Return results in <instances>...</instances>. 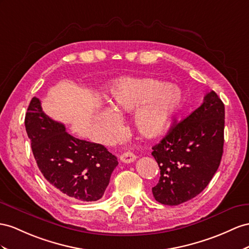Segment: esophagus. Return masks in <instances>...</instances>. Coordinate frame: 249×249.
<instances>
[{
	"instance_id": "1",
	"label": "esophagus",
	"mask_w": 249,
	"mask_h": 249,
	"mask_svg": "<svg viewBox=\"0 0 249 249\" xmlns=\"http://www.w3.org/2000/svg\"><path fill=\"white\" fill-rule=\"evenodd\" d=\"M120 159L123 163H132L136 160L137 157L136 155H133L132 152H124V154L120 157Z\"/></svg>"
}]
</instances>
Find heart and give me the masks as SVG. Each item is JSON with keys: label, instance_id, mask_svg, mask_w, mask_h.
I'll list each match as a JSON object with an SVG mask.
<instances>
[{"label": "heart", "instance_id": "obj_1", "mask_svg": "<svg viewBox=\"0 0 249 249\" xmlns=\"http://www.w3.org/2000/svg\"><path fill=\"white\" fill-rule=\"evenodd\" d=\"M110 110H102L95 118L98 130L106 139L118 131V117L133 110L132 124L141 137L155 139L168 129L179 110L183 94L179 88L155 78H124L109 87Z\"/></svg>", "mask_w": 249, "mask_h": 249}]
</instances>
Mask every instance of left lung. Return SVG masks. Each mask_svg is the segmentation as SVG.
<instances>
[{
	"label": "left lung",
	"instance_id": "left-lung-1",
	"mask_svg": "<svg viewBox=\"0 0 249 249\" xmlns=\"http://www.w3.org/2000/svg\"><path fill=\"white\" fill-rule=\"evenodd\" d=\"M225 108L214 91L180 123H174L151 155L160 167L152 194L164 205H179L204 190L218 170L224 145Z\"/></svg>",
	"mask_w": 249,
	"mask_h": 249
}]
</instances>
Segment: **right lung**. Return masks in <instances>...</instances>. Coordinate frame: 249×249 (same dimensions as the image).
Wrapping results in <instances>:
<instances>
[{
	"label": "right lung",
	"mask_w": 249,
	"mask_h": 249,
	"mask_svg": "<svg viewBox=\"0 0 249 249\" xmlns=\"http://www.w3.org/2000/svg\"><path fill=\"white\" fill-rule=\"evenodd\" d=\"M31 149L44 178L63 195L83 202L103 196L118 159L105 146L72 137L44 113L34 97L25 116Z\"/></svg>",
	"instance_id": "right-lung-1"
}]
</instances>
